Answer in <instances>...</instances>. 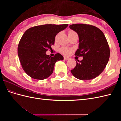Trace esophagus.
<instances>
[{"label": "esophagus", "mask_w": 121, "mask_h": 121, "mask_svg": "<svg viewBox=\"0 0 121 121\" xmlns=\"http://www.w3.org/2000/svg\"><path fill=\"white\" fill-rule=\"evenodd\" d=\"M64 59L65 60H68L70 59V58H69V57H66V56H65V57H64Z\"/></svg>", "instance_id": "34e87169"}]
</instances>
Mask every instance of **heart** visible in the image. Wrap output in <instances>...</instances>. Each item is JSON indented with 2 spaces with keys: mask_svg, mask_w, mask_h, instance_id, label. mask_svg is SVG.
<instances>
[{
  "mask_svg": "<svg viewBox=\"0 0 121 121\" xmlns=\"http://www.w3.org/2000/svg\"><path fill=\"white\" fill-rule=\"evenodd\" d=\"M74 33H76L75 32L73 31V30H70L69 32V34H74ZM72 50L70 48L68 47H63L60 49V52L62 53L63 55H68L71 52Z\"/></svg>",
  "mask_w": 121,
  "mask_h": 121,
  "instance_id": "1",
  "label": "heart"
}]
</instances>
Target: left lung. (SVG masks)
Masks as SVG:
<instances>
[{
	"label": "left lung",
	"mask_w": 121,
	"mask_h": 121,
	"mask_svg": "<svg viewBox=\"0 0 121 121\" xmlns=\"http://www.w3.org/2000/svg\"><path fill=\"white\" fill-rule=\"evenodd\" d=\"M69 27L78 35V48L75 55L83 58L79 62L76 61L72 74L83 81L97 78L104 70L110 57L109 46L104 34L91 25L75 24Z\"/></svg>",
	"instance_id": "1"
}]
</instances>
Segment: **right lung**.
<instances>
[{
  "label": "right lung",
  "mask_w": 121,
  "mask_h": 121,
  "mask_svg": "<svg viewBox=\"0 0 121 121\" xmlns=\"http://www.w3.org/2000/svg\"><path fill=\"white\" fill-rule=\"evenodd\" d=\"M68 24H45L28 29L23 35L17 49V55L22 68L32 78L43 80L53 72L55 63L63 60V56L56 53L51 57L46 55L55 43L56 35L65 29Z\"/></svg>",
  "instance_id": "1"
}]
</instances>
